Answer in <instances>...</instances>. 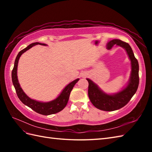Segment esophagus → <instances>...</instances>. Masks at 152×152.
Returning <instances> with one entry per match:
<instances>
[{
	"instance_id": "obj_1",
	"label": "esophagus",
	"mask_w": 152,
	"mask_h": 152,
	"mask_svg": "<svg viewBox=\"0 0 152 152\" xmlns=\"http://www.w3.org/2000/svg\"><path fill=\"white\" fill-rule=\"evenodd\" d=\"M82 76H83V75H82Z\"/></svg>"
}]
</instances>
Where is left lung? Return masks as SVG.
<instances>
[{
	"label": "left lung",
	"mask_w": 152,
	"mask_h": 152,
	"mask_svg": "<svg viewBox=\"0 0 152 152\" xmlns=\"http://www.w3.org/2000/svg\"><path fill=\"white\" fill-rule=\"evenodd\" d=\"M114 45L124 48L131 61V71L127 86L118 93L108 94L103 91L91 80L87 78L89 83L88 95L90 101L96 108L104 111H114L124 107L135 94L139 83V65L131 47L125 42L114 39L108 42L106 44V48L110 49Z\"/></svg>",
	"instance_id": "1"
}]
</instances>
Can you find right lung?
I'll use <instances>...</instances> for the list:
<instances>
[{
    "instance_id": "right-lung-1",
    "label": "right lung",
    "mask_w": 152,
    "mask_h": 152,
    "mask_svg": "<svg viewBox=\"0 0 152 152\" xmlns=\"http://www.w3.org/2000/svg\"><path fill=\"white\" fill-rule=\"evenodd\" d=\"M38 44L42 45V46H47V44H46L34 42L28 45L27 48H25V49L22 50L18 53L14 62V69H13L12 72V79L13 85L14 86L16 93H17V95L19 100H20L24 104L28 106V107L31 108L32 110H33L34 111L38 113V114L48 115L56 114V113L62 110L65 107L68 101H69V99L71 91H72V89H73L74 85L76 84L77 82H78L80 79L77 78L76 80H74V81L69 83V84L63 89V91H61L59 95L58 96L56 99H55L51 101L41 102L28 97V96L25 94L23 90L21 88L20 84H19L18 81L17 75L18 61L19 58H20L23 53L29 50L32 47L36 46V45Z\"/></svg>"
}]
</instances>
